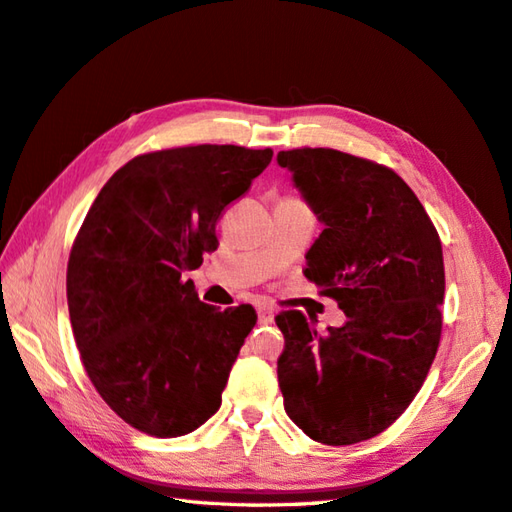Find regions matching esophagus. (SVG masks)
<instances>
[{"instance_id": "1", "label": "esophagus", "mask_w": 512, "mask_h": 512, "mask_svg": "<svg viewBox=\"0 0 512 512\" xmlns=\"http://www.w3.org/2000/svg\"><path fill=\"white\" fill-rule=\"evenodd\" d=\"M257 318H259V325H270L272 320H275V312H272L270 307H259Z\"/></svg>"}]
</instances>
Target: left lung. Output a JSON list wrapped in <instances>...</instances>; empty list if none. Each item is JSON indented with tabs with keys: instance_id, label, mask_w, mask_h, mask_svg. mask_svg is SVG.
I'll return each instance as SVG.
<instances>
[{
	"instance_id": "obj_1",
	"label": "left lung",
	"mask_w": 512,
	"mask_h": 512,
	"mask_svg": "<svg viewBox=\"0 0 512 512\" xmlns=\"http://www.w3.org/2000/svg\"><path fill=\"white\" fill-rule=\"evenodd\" d=\"M323 233L303 275L347 316L325 334L301 310L277 314L288 417L325 445L382 434L421 390L443 331V246L417 194L382 163L334 148L277 154Z\"/></svg>"
}]
</instances>
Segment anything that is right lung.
Segmentation results:
<instances>
[{"label": "right lung", "mask_w": 512, "mask_h": 512, "mask_svg": "<svg viewBox=\"0 0 512 512\" xmlns=\"http://www.w3.org/2000/svg\"><path fill=\"white\" fill-rule=\"evenodd\" d=\"M270 159L231 144L146 152L87 211L67 264L71 329L91 384L139 432L183 436L220 408L257 312L202 303L183 275L216 251L224 209Z\"/></svg>", "instance_id": "1"}]
</instances>
